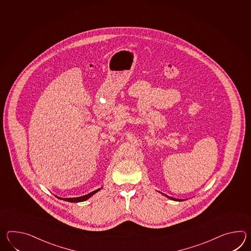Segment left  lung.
Segmentation results:
<instances>
[{
	"label": "left lung",
	"instance_id": "1",
	"mask_svg": "<svg viewBox=\"0 0 251 251\" xmlns=\"http://www.w3.org/2000/svg\"><path fill=\"white\" fill-rule=\"evenodd\" d=\"M159 193H160V192H159ZM162 195H165L166 197H167V198H169V199H171V200L176 201H184L183 200V199H176V198H173V197H170V196H168V195H165V194H162Z\"/></svg>",
	"mask_w": 251,
	"mask_h": 251
}]
</instances>
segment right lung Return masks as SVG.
<instances>
[{
  "instance_id": "1",
  "label": "right lung",
  "mask_w": 251,
  "mask_h": 251,
  "mask_svg": "<svg viewBox=\"0 0 251 251\" xmlns=\"http://www.w3.org/2000/svg\"><path fill=\"white\" fill-rule=\"evenodd\" d=\"M100 189H101V187L99 188V189L91 192L88 195H84V196H80V197H74V198H61V197H58V196H56V195H55V196H56V198L60 199V200L67 201H70V202H81V201L88 200L90 197H92V196L95 195V194H96L97 192H99Z\"/></svg>"
}]
</instances>
